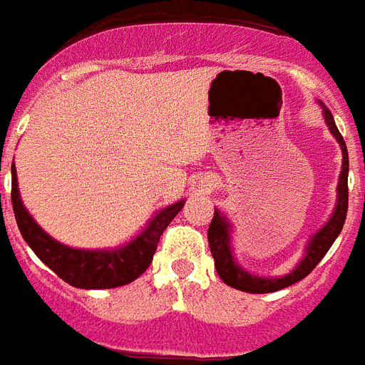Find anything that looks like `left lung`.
Returning <instances> with one entry per match:
<instances>
[{"instance_id": "1", "label": "left lung", "mask_w": 365, "mask_h": 365, "mask_svg": "<svg viewBox=\"0 0 365 365\" xmlns=\"http://www.w3.org/2000/svg\"><path fill=\"white\" fill-rule=\"evenodd\" d=\"M322 116H324L326 126L331 132V135L335 137V141L339 143L341 153H343V164H341L339 182H337V200H335L331 217L328 218V222L319 232L309 237L305 250H303V258L290 273L282 277H260L250 273V271L245 269L243 265L237 264L235 256H233L230 218L222 215L218 209H215V217H212L209 232H207V239H209V249H211V255L215 258V267L218 271V277L228 287L249 294L277 292V290L290 287L294 282L302 281L303 277H307L314 269V265L324 258V255L330 250V247L334 245L341 230H343L346 209H349V153H346V145L343 141V137H341L339 130L335 126L334 116L324 105H322Z\"/></svg>"}]
</instances>
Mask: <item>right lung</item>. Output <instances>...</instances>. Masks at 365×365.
Instances as JSON below:
<instances>
[{
	"label": "right lung",
	"instance_id": "obj_1",
	"mask_svg": "<svg viewBox=\"0 0 365 365\" xmlns=\"http://www.w3.org/2000/svg\"><path fill=\"white\" fill-rule=\"evenodd\" d=\"M11 200H13V211L19 230L26 243L30 245V249L67 284L84 290L124 287L143 275L153 262L160 235L185 205V200H180L175 201L173 205L160 209L148 220L147 226L128 243L118 245L115 249L92 250L60 243L35 222V218L26 209L20 197L14 165Z\"/></svg>",
	"mask_w": 365,
	"mask_h": 365
}]
</instances>
